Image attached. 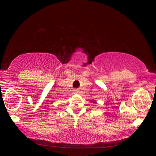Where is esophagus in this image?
I'll use <instances>...</instances> for the list:
<instances>
[{
    "instance_id": "esophagus-1",
    "label": "esophagus",
    "mask_w": 156,
    "mask_h": 156,
    "mask_svg": "<svg viewBox=\"0 0 156 156\" xmlns=\"http://www.w3.org/2000/svg\"><path fill=\"white\" fill-rule=\"evenodd\" d=\"M75 94H79V90H75Z\"/></svg>"
}]
</instances>
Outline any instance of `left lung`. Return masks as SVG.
Segmentation results:
<instances>
[{"label": "left lung", "mask_w": 156, "mask_h": 156, "mask_svg": "<svg viewBox=\"0 0 156 156\" xmlns=\"http://www.w3.org/2000/svg\"><path fill=\"white\" fill-rule=\"evenodd\" d=\"M92 103H96V100H92Z\"/></svg>", "instance_id": "1"}]
</instances>
